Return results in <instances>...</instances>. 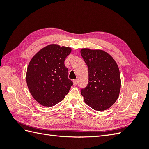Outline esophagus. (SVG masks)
<instances>
[{
    "mask_svg": "<svg viewBox=\"0 0 149 149\" xmlns=\"http://www.w3.org/2000/svg\"><path fill=\"white\" fill-rule=\"evenodd\" d=\"M73 83H74V85H76V84H77V83H78V81L76 80V79H74L73 81Z\"/></svg>",
    "mask_w": 149,
    "mask_h": 149,
    "instance_id": "34e87169",
    "label": "esophagus"
}]
</instances>
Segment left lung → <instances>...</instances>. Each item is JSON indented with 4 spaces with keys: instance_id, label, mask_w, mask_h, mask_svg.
I'll return each instance as SVG.
<instances>
[{
    "instance_id": "1",
    "label": "left lung",
    "mask_w": 149,
    "mask_h": 149,
    "mask_svg": "<svg viewBox=\"0 0 149 149\" xmlns=\"http://www.w3.org/2000/svg\"><path fill=\"white\" fill-rule=\"evenodd\" d=\"M80 52L89 73L87 86L81 89L85 103L98 111L109 109L118 100L120 90L118 65L109 53L101 49L83 48Z\"/></svg>"
}]
</instances>
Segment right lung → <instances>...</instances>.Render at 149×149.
Listing matches in <instances>:
<instances>
[{"instance_id": "obj_1", "label": "right lung", "mask_w": 149, "mask_h": 149, "mask_svg": "<svg viewBox=\"0 0 149 149\" xmlns=\"http://www.w3.org/2000/svg\"><path fill=\"white\" fill-rule=\"evenodd\" d=\"M70 47L52 44L43 48L30 60L26 81L31 96L40 104L52 107L65 98L73 83L68 78L65 60Z\"/></svg>"}]
</instances>
